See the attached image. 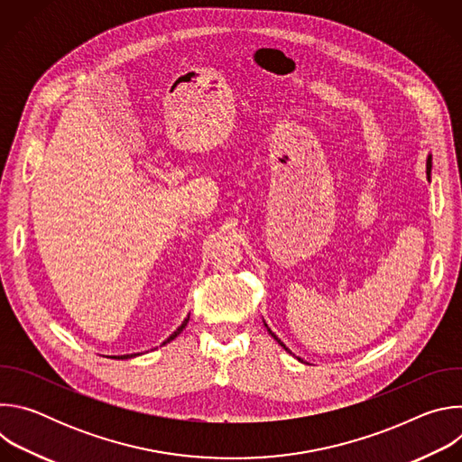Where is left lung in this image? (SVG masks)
<instances>
[{
    "mask_svg": "<svg viewBox=\"0 0 462 462\" xmlns=\"http://www.w3.org/2000/svg\"><path fill=\"white\" fill-rule=\"evenodd\" d=\"M426 173H428V175L431 173V155H428V159H426ZM263 323H265V327H267V331H269V335H271V337H273V338H274V340H276V342H278V344H280V346H282V347H283V349H285L287 353H291V355L294 356V353H292V351H291V349H289V347H287V346H285V344H283V342H282V340H280V338H278V337H276V335L273 333V328H271V327L267 325V321H265V319H263ZM296 358H298L300 362H303V360H301L300 356H296Z\"/></svg>",
    "mask_w": 462,
    "mask_h": 462,
    "instance_id": "1",
    "label": "left lung"
}]
</instances>
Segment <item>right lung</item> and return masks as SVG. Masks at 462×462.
I'll return each instance as SVG.
<instances>
[{
	"instance_id": "add662e5",
	"label": "right lung",
	"mask_w": 462,
	"mask_h": 462,
	"mask_svg": "<svg viewBox=\"0 0 462 462\" xmlns=\"http://www.w3.org/2000/svg\"><path fill=\"white\" fill-rule=\"evenodd\" d=\"M188 319H189V316H186V318H184V321H182V323H180V325L175 328V331H173V333H171V335H170V337H168V338L162 342V346H166L168 342H171L173 338H177V337L182 333V328L186 327ZM134 356H139V353H137V355H122V356H111V358H118V360H124V358H134Z\"/></svg>"
}]
</instances>
